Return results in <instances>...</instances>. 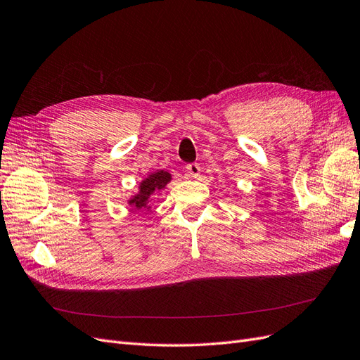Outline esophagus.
<instances>
[{
  "label": "esophagus",
  "mask_w": 360,
  "mask_h": 360,
  "mask_svg": "<svg viewBox=\"0 0 360 360\" xmlns=\"http://www.w3.org/2000/svg\"><path fill=\"white\" fill-rule=\"evenodd\" d=\"M187 172H188L190 176L199 178V175H200V165H197V163L187 165Z\"/></svg>",
  "instance_id": "esophagus-1"
}]
</instances>
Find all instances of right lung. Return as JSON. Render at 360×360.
<instances>
[{"label": "right lung", "mask_w": 360, "mask_h": 360, "mask_svg": "<svg viewBox=\"0 0 360 360\" xmlns=\"http://www.w3.org/2000/svg\"><path fill=\"white\" fill-rule=\"evenodd\" d=\"M170 181V175L167 172H155L154 175H150L148 179L142 181L141 184V193L134 195V199L130 202L134 205V210H145L148 207L149 200L153 199L157 191L163 190L166 187V184Z\"/></svg>", "instance_id": "obj_1"}]
</instances>
